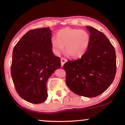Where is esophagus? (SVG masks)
Instances as JSON below:
<instances>
[{"label": "esophagus", "instance_id": "34e87169", "mask_svg": "<svg viewBox=\"0 0 125 125\" xmlns=\"http://www.w3.org/2000/svg\"><path fill=\"white\" fill-rule=\"evenodd\" d=\"M61 65H62V66H63L64 64L65 63L67 62V59H66L64 58H61Z\"/></svg>", "mask_w": 125, "mask_h": 125}]
</instances>
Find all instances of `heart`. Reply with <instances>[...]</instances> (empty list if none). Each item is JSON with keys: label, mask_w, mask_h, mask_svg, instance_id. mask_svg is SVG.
<instances>
[{"label": "heart", "mask_w": 125, "mask_h": 125, "mask_svg": "<svg viewBox=\"0 0 125 125\" xmlns=\"http://www.w3.org/2000/svg\"><path fill=\"white\" fill-rule=\"evenodd\" d=\"M53 52L57 55L64 50L67 56L73 59L82 57L86 53L90 43L89 33L83 29L65 28L56 33V38L51 41Z\"/></svg>", "instance_id": "b5f03b06"}]
</instances>
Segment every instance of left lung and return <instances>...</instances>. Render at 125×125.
<instances>
[{
  "label": "left lung",
  "mask_w": 125,
  "mask_h": 125,
  "mask_svg": "<svg viewBox=\"0 0 125 125\" xmlns=\"http://www.w3.org/2000/svg\"><path fill=\"white\" fill-rule=\"evenodd\" d=\"M90 43L85 54L76 61L64 64L66 83L73 92L87 97L103 94L113 82L116 72V52L101 31L86 26Z\"/></svg>",
  "instance_id": "obj_1"
}]
</instances>
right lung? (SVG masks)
Returning a JSON list of instances; mask_svg holds the SVG:
<instances>
[{
    "label": "right lung",
    "instance_id": "add662e5",
    "mask_svg": "<svg viewBox=\"0 0 125 125\" xmlns=\"http://www.w3.org/2000/svg\"><path fill=\"white\" fill-rule=\"evenodd\" d=\"M49 28L31 30L14 47L11 76L15 89L21 98L34 104L48 96L46 83L57 69L61 59L53 53Z\"/></svg>",
    "mask_w": 125,
    "mask_h": 125
}]
</instances>
